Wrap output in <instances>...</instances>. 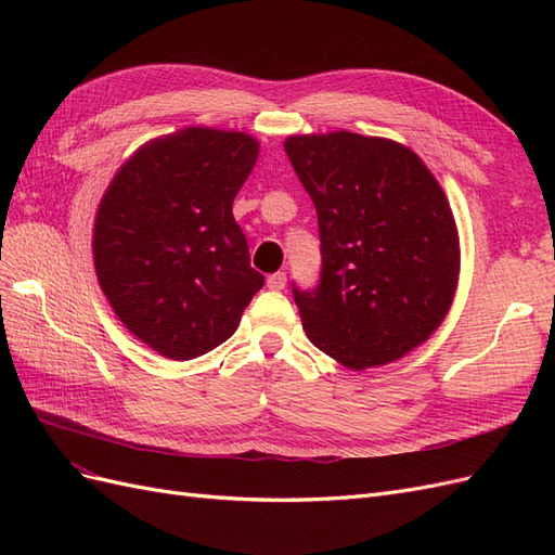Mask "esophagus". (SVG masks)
I'll list each match as a JSON object with an SVG mask.
<instances>
[{"mask_svg": "<svg viewBox=\"0 0 555 555\" xmlns=\"http://www.w3.org/2000/svg\"><path fill=\"white\" fill-rule=\"evenodd\" d=\"M266 284H268V289L280 292V289H284V284H287V275L278 271V273H273V275H268Z\"/></svg>", "mask_w": 555, "mask_h": 555, "instance_id": "obj_1", "label": "esophagus"}]
</instances>
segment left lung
<instances>
[{
	"label": "left lung",
	"mask_w": 555,
	"mask_h": 555,
	"mask_svg": "<svg viewBox=\"0 0 555 555\" xmlns=\"http://www.w3.org/2000/svg\"><path fill=\"white\" fill-rule=\"evenodd\" d=\"M310 194L322 271L292 282L310 343L351 371L405 357L442 324L459 282V236L438 180L405 145L335 131L289 137Z\"/></svg>",
	"instance_id": "obj_1"
}]
</instances>
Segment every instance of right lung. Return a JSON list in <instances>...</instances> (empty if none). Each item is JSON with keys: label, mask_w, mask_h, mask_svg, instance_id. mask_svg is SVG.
Here are the masks:
<instances>
[{"label": "right lung", "mask_w": 555, "mask_h": 555, "mask_svg": "<svg viewBox=\"0 0 555 555\" xmlns=\"http://www.w3.org/2000/svg\"><path fill=\"white\" fill-rule=\"evenodd\" d=\"M257 155L247 133L190 127L143 145L102 198L99 284L162 357L190 361L229 340L263 287L231 212Z\"/></svg>", "instance_id": "add662e5"}]
</instances>
